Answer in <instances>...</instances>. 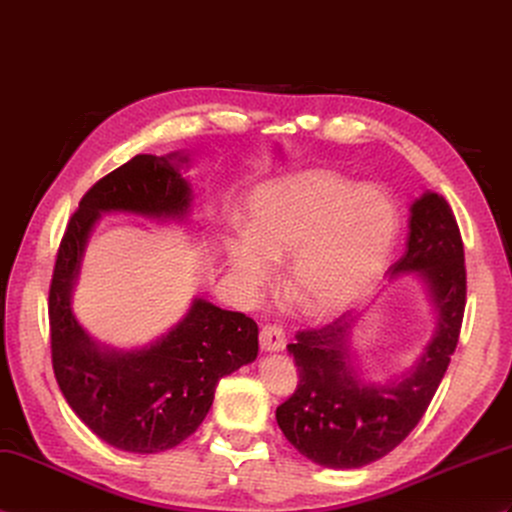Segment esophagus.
Here are the masks:
<instances>
[{
  "label": "esophagus",
  "instance_id": "34e87169",
  "mask_svg": "<svg viewBox=\"0 0 512 512\" xmlns=\"http://www.w3.org/2000/svg\"><path fill=\"white\" fill-rule=\"evenodd\" d=\"M259 347H261V351H266V353L283 351V347H285V334H283V329L277 327V325L261 327Z\"/></svg>",
  "mask_w": 512,
  "mask_h": 512
}]
</instances>
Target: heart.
Returning <instances> with one entry per match:
<instances>
[{"label": "heart", "instance_id": "heart-1", "mask_svg": "<svg viewBox=\"0 0 512 512\" xmlns=\"http://www.w3.org/2000/svg\"><path fill=\"white\" fill-rule=\"evenodd\" d=\"M399 209L384 189L331 170H307L255 187L244 233L227 237L233 275L264 285L288 259V283L312 314H334L375 281L395 248Z\"/></svg>", "mask_w": 512, "mask_h": 512}]
</instances>
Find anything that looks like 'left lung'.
I'll return each mask as SVG.
<instances>
[{"mask_svg":"<svg viewBox=\"0 0 512 512\" xmlns=\"http://www.w3.org/2000/svg\"><path fill=\"white\" fill-rule=\"evenodd\" d=\"M408 227L406 253L388 272L390 279L412 275L423 283L434 329L406 373L384 384L364 379L353 347V314L299 331L288 344L299 386L277 408V423L299 454L320 467L360 469L395 449L421 421L456 351L467 272L454 211L443 196L425 192L410 205Z\"/></svg>","mask_w":512,"mask_h":512,"instance_id":"obj_1","label":"left lung"}]
</instances>
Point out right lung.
I'll return each mask as SVG.
<instances>
[{"label":"right lung","instance_id":"right-lung-1","mask_svg":"<svg viewBox=\"0 0 512 512\" xmlns=\"http://www.w3.org/2000/svg\"><path fill=\"white\" fill-rule=\"evenodd\" d=\"M187 152L137 154L82 196L56 255L50 285L52 366L76 417L104 443L130 454H159L192 436L224 375L259 351L253 318L196 296L183 320L139 349L95 340L74 314L80 264L104 213H130L161 224L192 216Z\"/></svg>","mask_w":512,"mask_h":512}]
</instances>
